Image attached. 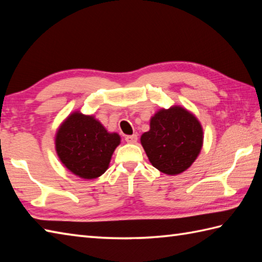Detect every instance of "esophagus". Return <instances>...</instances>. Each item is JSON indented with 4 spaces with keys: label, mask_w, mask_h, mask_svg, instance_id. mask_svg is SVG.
Listing matches in <instances>:
<instances>
[{
    "label": "esophagus",
    "mask_w": 262,
    "mask_h": 262,
    "mask_svg": "<svg viewBox=\"0 0 262 262\" xmlns=\"http://www.w3.org/2000/svg\"><path fill=\"white\" fill-rule=\"evenodd\" d=\"M125 141L129 144H135L137 142V135H128L125 137Z\"/></svg>",
    "instance_id": "obj_1"
}]
</instances>
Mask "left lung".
Masks as SVG:
<instances>
[{"instance_id": "8db88e82", "label": "left lung", "mask_w": 262, "mask_h": 262, "mask_svg": "<svg viewBox=\"0 0 262 262\" xmlns=\"http://www.w3.org/2000/svg\"><path fill=\"white\" fill-rule=\"evenodd\" d=\"M203 141L199 120L180 105L159 110L149 121V130L141 136L149 162L169 176L182 173L194 162Z\"/></svg>"}]
</instances>
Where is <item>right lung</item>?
Instances as JSON below:
<instances>
[{
    "mask_svg": "<svg viewBox=\"0 0 262 262\" xmlns=\"http://www.w3.org/2000/svg\"><path fill=\"white\" fill-rule=\"evenodd\" d=\"M120 144L117 133H109L93 116L72 113L56 133L55 148L60 162L82 179H96L108 169Z\"/></svg>",
    "mask_w": 262,
    "mask_h": 262,
    "instance_id": "1",
    "label": "right lung"
}]
</instances>
